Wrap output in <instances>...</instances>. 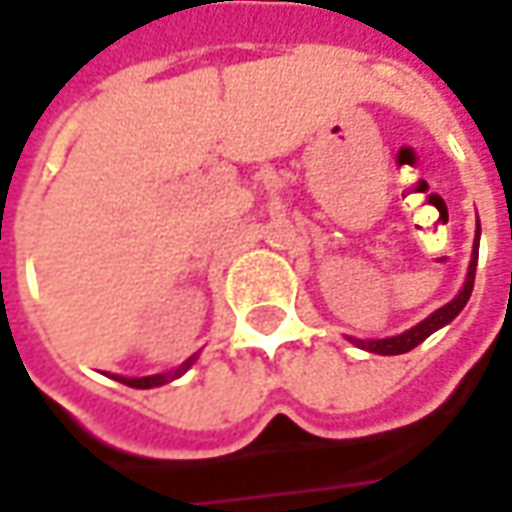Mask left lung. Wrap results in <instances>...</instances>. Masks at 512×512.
<instances>
[{
    "instance_id": "1",
    "label": "left lung",
    "mask_w": 512,
    "mask_h": 512,
    "mask_svg": "<svg viewBox=\"0 0 512 512\" xmlns=\"http://www.w3.org/2000/svg\"><path fill=\"white\" fill-rule=\"evenodd\" d=\"M479 233L482 227H476V242H473V256H470V267H467V279H464V287L459 290V296L453 302H447L444 307H439L436 313H430L424 322H419L416 327L404 330L399 336H387V339H350L356 347L362 350H370V353H379V356H399V353H407L413 350L416 344H422L430 333H436L439 327L450 325L459 313L467 305L470 293H473V282H476V262H479Z\"/></svg>"
}]
</instances>
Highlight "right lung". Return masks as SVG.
I'll use <instances>...</instances> for the list:
<instances>
[{
    "instance_id": "add662e5",
    "label": "right lung",
    "mask_w": 512,
    "mask_h": 512,
    "mask_svg": "<svg viewBox=\"0 0 512 512\" xmlns=\"http://www.w3.org/2000/svg\"><path fill=\"white\" fill-rule=\"evenodd\" d=\"M196 362V356H190L185 364H179L176 370H170V373H156V376H142V379H125V376H113L116 382L128 384V387H139V390H148V387H162V384L173 382V379H179L182 373H185L190 364Z\"/></svg>"
}]
</instances>
